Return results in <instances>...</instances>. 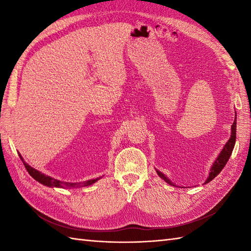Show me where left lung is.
I'll return each instance as SVG.
<instances>
[{
  "mask_svg": "<svg viewBox=\"0 0 251 251\" xmlns=\"http://www.w3.org/2000/svg\"><path fill=\"white\" fill-rule=\"evenodd\" d=\"M235 140H236V117H235V120H234L233 125L231 127V137H230V139L227 140V142L226 143V146L223 147L221 152L219 153V155H218V157L216 158V161L212 163V166H211L210 172H209V176H208V178L206 179L204 184L210 182L212 179L216 178L217 176L219 175V173L221 172V170L223 169V167L226 166V164L227 163L228 158H230V156H231L232 151H233V149H234V146H235ZM155 170H156V173H157V175L159 176V177H161L164 181H166L168 184L174 185V186H177L175 183H173L172 181H170L162 172H159V170H157V169H155Z\"/></svg>",
  "mask_w": 251,
  "mask_h": 251,
  "instance_id": "8db88e82",
  "label": "left lung"
}]
</instances>
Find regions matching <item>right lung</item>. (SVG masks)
<instances>
[{
  "instance_id": "right-lung-1",
  "label": "right lung",
  "mask_w": 251,
  "mask_h": 251,
  "mask_svg": "<svg viewBox=\"0 0 251 251\" xmlns=\"http://www.w3.org/2000/svg\"><path fill=\"white\" fill-rule=\"evenodd\" d=\"M19 157L21 158V161H23L25 169L28 170V173L30 174L31 177L35 179L37 182H40L42 184L49 186V188H61V189L83 188V186L92 185L93 183L97 182L99 179L102 178V177H100V178H96V179H90V180H87V181H83V182H67V181H60V180H57L55 178H51L50 176H46L44 174H42L41 172H39V170H36L35 168L31 167L30 165H28L24 161V158H23V156L20 155V153H19Z\"/></svg>"
}]
</instances>
